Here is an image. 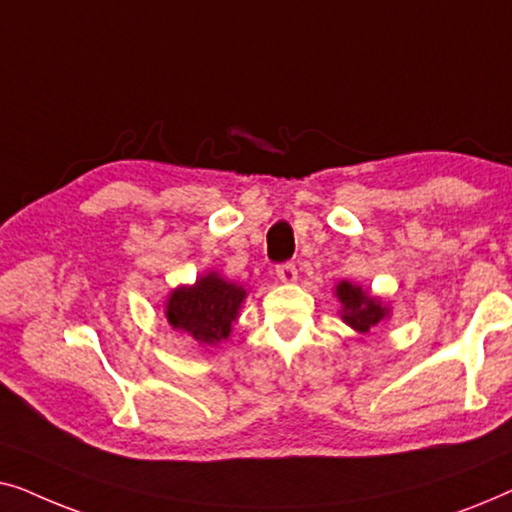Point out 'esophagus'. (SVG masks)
I'll return each mask as SVG.
<instances>
[{"label": "esophagus", "mask_w": 512, "mask_h": 512, "mask_svg": "<svg viewBox=\"0 0 512 512\" xmlns=\"http://www.w3.org/2000/svg\"><path fill=\"white\" fill-rule=\"evenodd\" d=\"M275 272H277L279 282H284V284H291V282H296V279H298V268L293 263L277 265Z\"/></svg>", "instance_id": "obj_1"}]
</instances>
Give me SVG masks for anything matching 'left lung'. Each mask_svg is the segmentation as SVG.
Masks as SVG:
<instances>
[{"label":"left lung","instance_id":"obj_1","mask_svg":"<svg viewBox=\"0 0 512 512\" xmlns=\"http://www.w3.org/2000/svg\"><path fill=\"white\" fill-rule=\"evenodd\" d=\"M333 293L340 303V319L345 321L359 338H366V335L373 333L375 328H380L384 321L391 317L389 303H384L382 298L373 296V293L363 289V286L347 282V279L335 284Z\"/></svg>","mask_w":512,"mask_h":512}]
</instances>
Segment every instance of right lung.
Wrapping results in <instances>:
<instances>
[{
	"label": "right lung",
	"instance_id": "obj_1",
	"mask_svg": "<svg viewBox=\"0 0 512 512\" xmlns=\"http://www.w3.org/2000/svg\"><path fill=\"white\" fill-rule=\"evenodd\" d=\"M247 289L228 282L219 272L209 270L193 284H181L167 293L165 319L174 331H181L200 347H216L228 340L235 321L240 319Z\"/></svg>",
	"mask_w": 512,
	"mask_h": 512
}]
</instances>
